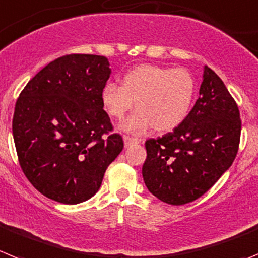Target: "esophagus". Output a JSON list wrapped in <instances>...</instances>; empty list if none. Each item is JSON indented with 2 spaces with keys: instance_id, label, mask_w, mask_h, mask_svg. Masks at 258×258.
<instances>
[{
  "instance_id": "obj_1",
  "label": "esophagus",
  "mask_w": 258,
  "mask_h": 258,
  "mask_svg": "<svg viewBox=\"0 0 258 258\" xmlns=\"http://www.w3.org/2000/svg\"><path fill=\"white\" fill-rule=\"evenodd\" d=\"M124 142H125V146L129 147V146L136 145V143H141V139L134 138V137H131V136H124Z\"/></svg>"
}]
</instances>
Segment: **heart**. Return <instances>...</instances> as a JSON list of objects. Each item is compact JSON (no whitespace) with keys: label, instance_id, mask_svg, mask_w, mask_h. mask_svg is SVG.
I'll list each match as a JSON object with an SVG mask.
<instances>
[{"label":"heart","instance_id":"1","mask_svg":"<svg viewBox=\"0 0 258 258\" xmlns=\"http://www.w3.org/2000/svg\"><path fill=\"white\" fill-rule=\"evenodd\" d=\"M196 96V79L189 70L145 63L129 70L122 86L106 83L101 100L110 116L121 120L133 108L138 110L122 122L131 133H143L150 127L170 132L188 116Z\"/></svg>","mask_w":258,"mask_h":258}]
</instances>
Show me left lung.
<instances>
[{
	"label": "left lung",
	"instance_id": "left-lung-1",
	"mask_svg": "<svg viewBox=\"0 0 258 258\" xmlns=\"http://www.w3.org/2000/svg\"><path fill=\"white\" fill-rule=\"evenodd\" d=\"M240 131L237 102L219 75L205 66L200 97L186 119L170 133L146 141V186L174 206L198 200L235 160Z\"/></svg>",
	"mask_w": 258,
	"mask_h": 258
}]
</instances>
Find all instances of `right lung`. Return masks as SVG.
Returning <instances> with one entry per match:
<instances>
[{
  "label": "right lung",
  "mask_w": 258,
  "mask_h": 258,
  "mask_svg": "<svg viewBox=\"0 0 258 258\" xmlns=\"http://www.w3.org/2000/svg\"><path fill=\"white\" fill-rule=\"evenodd\" d=\"M110 73L105 56H61L33 77L16 101L19 165L38 192L56 202L93 197L124 148L101 100Z\"/></svg>",
  "instance_id": "add662e5"
}]
</instances>
